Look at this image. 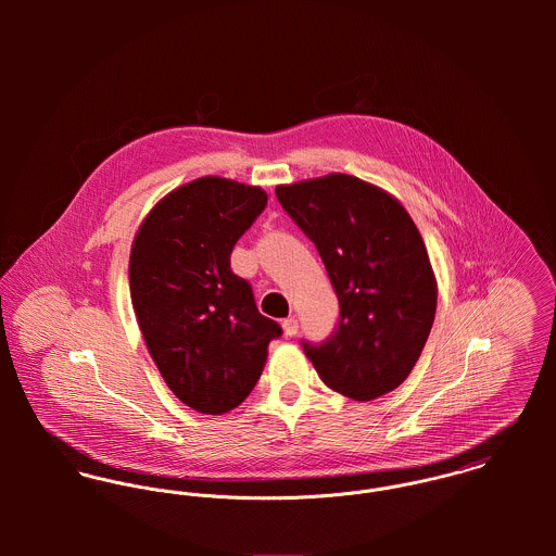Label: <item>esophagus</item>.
Instances as JSON below:
<instances>
[{
    "label": "esophagus",
    "mask_w": 556,
    "mask_h": 556,
    "mask_svg": "<svg viewBox=\"0 0 556 556\" xmlns=\"http://www.w3.org/2000/svg\"><path fill=\"white\" fill-rule=\"evenodd\" d=\"M282 329H285V333H287L289 338H293V336L298 333V329H300V323H298V318H285V320H282Z\"/></svg>",
    "instance_id": "esophagus-1"
}]
</instances>
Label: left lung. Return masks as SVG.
Masks as SVG:
<instances>
[{"label": "left lung", "mask_w": 556, "mask_h": 556, "mask_svg": "<svg viewBox=\"0 0 556 556\" xmlns=\"http://www.w3.org/2000/svg\"><path fill=\"white\" fill-rule=\"evenodd\" d=\"M276 197L317 245L338 295L333 333L302 342L318 377L353 400L396 390L437 313V280L415 223L394 197L344 173L278 186Z\"/></svg>", "instance_id": "left-lung-1"}]
</instances>
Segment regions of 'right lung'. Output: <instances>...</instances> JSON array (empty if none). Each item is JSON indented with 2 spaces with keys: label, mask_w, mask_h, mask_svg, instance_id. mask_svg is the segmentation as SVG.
<instances>
[{
  "label": "right lung",
  "mask_w": 556,
  "mask_h": 556,
  "mask_svg": "<svg viewBox=\"0 0 556 556\" xmlns=\"http://www.w3.org/2000/svg\"><path fill=\"white\" fill-rule=\"evenodd\" d=\"M267 194L223 177L194 179L143 220L130 252V298L164 383L190 408L220 415L256 386L282 327L263 317L231 252Z\"/></svg>",
  "instance_id": "right-lung-1"
}]
</instances>
